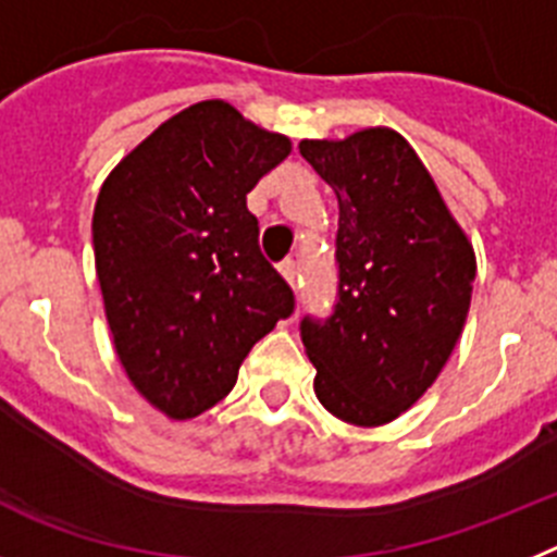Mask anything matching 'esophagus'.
Here are the masks:
<instances>
[{"instance_id":"34e87169","label":"esophagus","mask_w":557,"mask_h":557,"mask_svg":"<svg viewBox=\"0 0 557 557\" xmlns=\"http://www.w3.org/2000/svg\"><path fill=\"white\" fill-rule=\"evenodd\" d=\"M277 269H280V274H283L285 283H288V285L297 283V260H292V258L283 260V263H280Z\"/></svg>"}]
</instances>
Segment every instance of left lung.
Wrapping results in <instances>:
<instances>
[{"label": "left lung", "instance_id": "1", "mask_svg": "<svg viewBox=\"0 0 557 557\" xmlns=\"http://www.w3.org/2000/svg\"><path fill=\"white\" fill-rule=\"evenodd\" d=\"M338 198V294L299 333L319 404L384 425L434 384L471 308L476 258L412 145L393 128L302 139Z\"/></svg>", "mask_w": 557, "mask_h": 557}]
</instances>
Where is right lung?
Listing matches in <instances>:
<instances>
[{"mask_svg":"<svg viewBox=\"0 0 557 557\" xmlns=\"http://www.w3.org/2000/svg\"><path fill=\"white\" fill-rule=\"evenodd\" d=\"M292 139L224 100L164 120L109 173L91 215L114 350L148 404L187 420L219 404L294 294L260 255L246 193Z\"/></svg>","mask_w":557,"mask_h":557,"instance_id":"obj_1","label":"right lung"}]
</instances>
